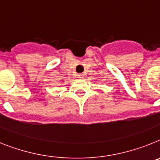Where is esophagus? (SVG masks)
Here are the masks:
<instances>
[{
	"mask_svg": "<svg viewBox=\"0 0 160 160\" xmlns=\"http://www.w3.org/2000/svg\"><path fill=\"white\" fill-rule=\"evenodd\" d=\"M83 76H84V75H83V74H78L77 75L78 78H83Z\"/></svg>",
	"mask_w": 160,
	"mask_h": 160,
	"instance_id": "obj_1",
	"label": "esophagus"
}]
</instances>
